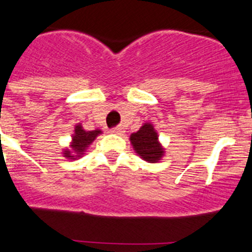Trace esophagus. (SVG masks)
<instances>
[{
	"label": "esophagus",
	"instance_id": "obj_1",
	"mask_svg": "<svg viewBox=\"0 0 252 252\" xmlns=\"http://www.w3.org/2000/svg\"><path fill=\"white\" fill-rule=\"evenodd\" d=\"M110 133L121 134V133H123V128H122V126H115V128L110 129Z\"/></svg>",
	"mask_w": 252,
	"mask_h": 252
}]
</instances>
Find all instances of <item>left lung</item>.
Wrapping results in <instances>:
<instances>
[{
	"label": "left lung",
	"mask_w": 252,
	"mask_h": 252,
	"mask_svg": "<svg viewBox=\"0 0 252 252\" xmlns=\"http://www.w3.org/2000/svg\"><path fill=\"white\" fill-rule=\"evenodd\" d=\"M134 150L148 163H157L163 157V148L158 142V134L152 124L145 123L137 133L130 135Z\"/></svg>",
	"instance_id": "1"
}]
</instances>
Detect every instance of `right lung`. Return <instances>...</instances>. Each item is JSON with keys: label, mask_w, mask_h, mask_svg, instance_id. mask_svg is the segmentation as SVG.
Listing matches in <instances>:
<instances>
[{"label": "right lung", "mask_w": 252, "mask_h": 252, "mask_svg": "<svg viewBox=\"0 0 252 252\" xmlns=\"http://www.w3.org/2000/svg\"><path fill=\"white\" fill-rule=\"evenodd\" d=\"M100 130H91L87 131L82 128V126H77L74 129V134L72 138V149L64 150V157L68 159H76L77 157H82L84 150L87 149L89 144L97 138L98 134H100Z\"/></svg>", "instance_id": "right-lung-1"}]
</instances>
